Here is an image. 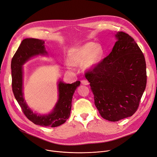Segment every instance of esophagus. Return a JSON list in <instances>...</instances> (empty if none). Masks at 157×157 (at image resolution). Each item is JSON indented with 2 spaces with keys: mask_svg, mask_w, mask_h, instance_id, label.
<instances>
[{
  "mask_svg": "<svg viewBox=\"0 0 157 157\" xmlns=\"http://www.w3.org/2000/svg\"><path fill=\"white\" fill-rule=\"evenodd\" d=\"M81 83H82V84L86 85V86H87L89 84V82L87 80H81Z\"/></svg>",
  "mask_w": 157,
  "mask_h": 157,
  "instance_id": "34e87169",
  "label": "esophagus"
}]
</instances>
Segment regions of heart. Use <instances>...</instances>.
<instances>
[{"label": "heart", "mask_w": 157, "mask_h": 157, "mask_svg": "<svg viewBox=\"0 0 157 157\" xmlns=\"http://www.w3.org/2000/svg\"><path fill=\"white\" fill-rule=\"evenodd\" d=\"M103 53V48L101 44L88 42L71 50L69 54L68 60L72 65L78 66L84 63L86 69H92L100 63Z\"/></svg>", "instance_id": "1"}]
</instances>
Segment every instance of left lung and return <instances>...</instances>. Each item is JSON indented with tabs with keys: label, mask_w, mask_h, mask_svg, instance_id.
Wrapping results in <instances>:
<instances>
[{
	"label": "left lung",
	"mask_w": 157,
	"mask_h": 157,
	"mask_svg": "<svg viewBox=\"0 0 157 157\" xmlns=\"http://www.w3.org/2000/svg\"><path fill=\"white\" fill-rule=\"evenodd\" d=\"M115 37L110 54L85 74L100 114L114 122L136 113L147 81L145 58L138 44L125 33Z\"/></svg>",
	"instance_id": "1"
}]
</instances>
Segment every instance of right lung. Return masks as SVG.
Returning <instances> with one entry per match:
<instances>
[{
  "instance_id": "obj_1",
  "label": "right lung",
  "mask_w": 157,
  "mask_h": 157,
  "mask_svg": "<svg viewBox=\"0 0 157 157\" xmlns=\"http://www.w3.org/2000/svg\"><path fill=\"white\" fill-rule=\"evenodd\" d=\"M44 41L39 39L26 38L21 44L11 61L12 89L14 97L25 116L36 124L56 127L64 123L70 115L73 95L80 81L72 84L58 82L59 98L54 109L48 114H39L33 113L29 107L24 98L23 93V66L30 59L36 56L48 54L44 47Z\"/></svg>"
}]
</instances>
